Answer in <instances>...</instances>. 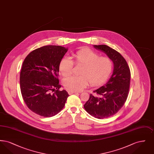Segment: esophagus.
<instances>
[{
	"label": "esophagus",
	"instance_id": "34e87169",
	"mask_svg": "<svg viewBox=\"0 0 154 154\" xmlns=\"http://www.w3.org/2000/svg\"><path fill=\"white\" fill-rule=\"evenodd\" d=\"M68 93H69V95H72V94H77L78 92H74V91H68Z\"/></svg>",
	"mask_w": 154,
	"mask_h": 154
}]
</instances>
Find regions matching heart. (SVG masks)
<instances>
[{"label":"heart","mask_w":154,"mask_h":154,"mask_svg":"<svg viewBox=\"0 0 154 154\" xmlns=\"http://www.w3.org/2000/svg\"><path fill=\"white\" fill-rule=\"evenodd\" d=\"M73 61L69 58L62 59L59 64V70L65 77L72 73L73 62L82 66L80 76H72L66 79L65 87L69 91L79 92L88 85H97L103 83L109 77L113 67L112 60L89 49L81 50L73 55Z\"/></svg>","instance_id":"b5f03b06"}]
</instances>
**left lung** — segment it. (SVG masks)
<instances>
[{"label": "left lung", "instance_id": "obj_1", "mask_svg": "<svg viewBox=\"0 0 154 154\" xmlns=\"http://www.w3.org/2000/svg\"><path fill=\"white\" fill-rule=\"evenodd\" d=\"M96 49L104 52L114 64L109 80L90 95L84 107L90 115L98 119L110 117L116 114L126 102L129 91L131 71L124 58L116 50L106 45H94Z\"/></svg>", "mask_w": 154, "mask_h": 154}]
</instances>
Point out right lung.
I'll use <instances>...</instances> for the list:
<instances>
[{"mask_svg":"<svg viewBox=\"0 0 154 154\" xmlns=\"http://www.w3.org/2000/svg\"><path fill=\"white\" fill-rule=\"evenodd\" d=\"M67 48L45 45L30 52L20 73V88L23 99L30 110L37 114L51 117L64 107L68 93L60 91L59 64Z\"/></svg>","mask_w":154,"mask_h":154,"instance_id":"right-lung-1","label":"right lung"}]
</instances>
